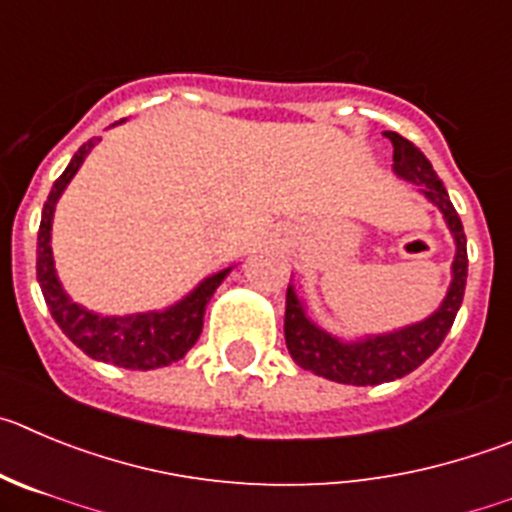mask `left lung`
Returning a JSON list of instances; mask_svg holds the SVG:
<instances>
[{
	"mask_svg": "<svg viewBox=\"0 0 512 512\" xmlns=\"http://www.w3.org/2000/svg\"><path fill=\"white\" fill-rule=\"evenodd\" d=\"M386 138L394 143V174L419 186L424 197L439 207L444 222L455 237V262H452V283L442 305L429 318L399 331L366 336L358 341H338L336 336L315 326L305 315L298 293L290 285L285 298V343L295 364L315 376L353 386H376L384 381L401 379L422 366L439 348L444 336L450 333L455 315L465 298L467 283V240L460 217L450 202V194L439 181L427 156L394 131H386Z\"/></svg>",
	"mask_w": 512,
	"mask_h": 512,
	"instance_id": "8db88e82",
	"label": "left lung"
}]
</instances>
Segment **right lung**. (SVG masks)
<instances>
[{
	"instance_id": "1",
	"label": "right lung",
	"mask_w": 512,
	"mask_h": 512,
	"mask_svg": "<svg viewBox=\"0 0 512 512\" xmlns=\"http://www.w3.org/2000/svg\"><path fill=\"white\" fill-rule=\"evenodd\" d=\"M98 141L100 138H90L78 148L68 169L62 171L60 179L52 184L50 197L42 207L40 234H37V283H40L45 303L57 326L90 358L133 371L161 369V366H169L184 358L186 351L197 343L204 326L207 303L232 267L214 272L179 303L166 310H154V313L100 315L73 303L57 280L55 260H52V214H55V204L62 197L65 186L78 174L85 156L93 151Z\"/></svg>"
}]
</instances>
